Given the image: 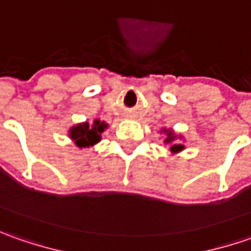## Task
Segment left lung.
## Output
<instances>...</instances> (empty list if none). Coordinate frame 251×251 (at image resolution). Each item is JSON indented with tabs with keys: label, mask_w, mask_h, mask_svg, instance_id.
Wrapping results in <instances>:
<instances>
[{
	"label": "left lung",
	"mask_w": 251,
	"mask_h": 251,
	"mask_svg": "<svg viewBox=\"0 0 251 251\" xmlns=\"http://www.w3.org/2000/svg\"><path fill=\"white\" fill-rule=\"evenodd\" d=\"M160 132H163V134H166V138H165V145H169V150L172 153H178V152H181V151L184 150L186 147L181 144V142H178L177 140H181L183 137L181 135H177V134H175V131L172 130V128H162Z\"/></svg>",
	"instance_id": "left-lung-1"
}]
</instances>
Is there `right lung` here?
<instances>
[{
	"mask_svg": "<svg viewBox=\"0 0 251 251\" xmlns=\"http://www.w3.org/2000/svg\"><path fill=\"white\" fill-rule=\"evenodd\" d=\"M107 128V124L104 121H100L99 119L93 120L92 124H89L88 121L85 123H79L73 126L68 130V137L71 138V141L75 142V145L78 148H89L93 147L95 144L100 142L101 140V132Z\"/></svg>",
	"mask_w": 251,
	"mask_h": 251,
	"instance_id": "right-lung-1",
	"label": "right lung"
}]
</instances>
